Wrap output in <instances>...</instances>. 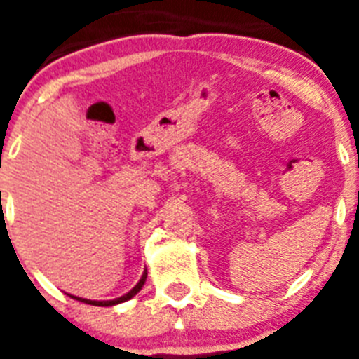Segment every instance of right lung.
I'll use <instances>...</instances> for the list:
<instances>
[{"label": "right lung", "mask_w": 359, "mask_h": 359, "mask_svg": "<svg viewBox=\"0 0 359 359\" xmlns=\"http://www.w3.org/2000/svg\"><path fill=\"white\" fill-rule=\"evenodd\" d=\"M145 278H147V269H144V275H142V278L138 280V284H136L135 287H133L129 293L122 294V297L118 298H113V300H90V298H81V297H73V294H69L72 298H75V300H81V302L84 304H91V306H98V307H111V306H116V304H122V302H128V300H131L133 297H135L138 291L144 287L145 284Z\"/></svg>", "instance_id": "obj_1"}]
</instances>
